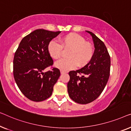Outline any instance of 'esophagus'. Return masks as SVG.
Masks as SVG:
<instances>
[{
	"label": "esophagus",
	"mask_w": 131,
	"mask_h": 131,
	"mask_svg": "<svg viewBox=\"0 0 131 131\" xmlns=\"http://www.w3.org/2000/svg\"><path fill=\"white\" fill-rule=\"evenodd\" d=\"M66 72L63 71V70H61V71H60V73H61V74H63V73H65Z\"/></svg>",
	"instance_id": "obj_1"
}]
</instances>
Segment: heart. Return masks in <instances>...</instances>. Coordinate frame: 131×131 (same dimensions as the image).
<instances>
[{
  "label": "heart",
  "mask_w": 131,
  "mask_h": 131,
  "mask_svg": "<svg viewBox=\"0 0 131 131\" xmlns=\"http://www.w3.org/2000/svg\"><path fill=\"white\" fill-rule=\"evenodd\" d=\"M63 49H71L68 51V58L62 59L56 63L59 69L67 71L78 66H84L89 63L94 55L92 46L86 43L85 40L80 35L69 34L63 37L59 43L56 40H51L49 43L47 49L49 54L54 59L61 58Z\"/></svg>",
  "instance_id": "heart-1"
}]
</instances>
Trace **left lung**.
<instances>
[{
	"mask_svg": "<svg viewBox=\"0 0 131 131\" xmlns=\"http://www.w3.org/2000/svg\"><path fill=\"white\" fill-rule=\"evenodd\" d=\"M93 38L95 50L88 64L69 72L68 92L72 100L79 104H88L98 98L110 76V57L104 43L93 32L86 31Z\"/></svg>",
	"mask_w": 131,
	"mask_h": 131,
	"instance_id": "left-lung-1",
	"label": "left lung"
}]
</instances>
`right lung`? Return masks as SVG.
<instances>
[{
  "label": "right lung",
  "instance_id": "1",
  "mask_svg": "<svg viewBox=\"0 0 131 131\" xmlns=\"http://www.w3.org/2000/svg\"><path fill=\"white\" fill-rule=\"evenodd\" d=\"M60 31L36 29L24 37L15 53L14 77L20 91L33 102H42L52 94L53 86L59 78V69H44L53 65L48 51L49 43Z\"/></svg>",
  "mask_w": 131,
  "mask_h": 131
}]
</instances>
